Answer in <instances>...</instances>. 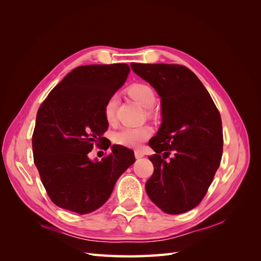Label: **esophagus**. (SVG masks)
Masks as SVG:
<instances>
[{
    "instance_id": "obj_1",
    "label": "esophagus",
    "mask_w": 261,
    "mask_h": 261,
    "mask_svg": "<svg viewBox=\"0 0 261 261\" xmlns=\"http://www.w3.org/2000/svg\"><path fill=\"white\" fill-rule=\"evenodd\" d=\"M144 156V153L141 152V151H138V150H136L135 151V158L136 159H140V158H143Z\"/></svg>"
}]
</instances>
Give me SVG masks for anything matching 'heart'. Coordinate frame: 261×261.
Wrapping results in <instances>:
<instances>
[{
  "mask_svg": "<svg viewBox=\"0 0 261 261\" xmlns=\"http://www.w3.org/2000/svg\"><path fill=\"white\" fill-rule=\"evenodd\" d=\"M129 96L135 99L139 105L145 108H150L154 105L156 100L155 91L151 86L145 83H135L128 87L127 89ZM117 105L116 94L110 97L103 108L105 117L108 122H112L115 110ZM152 135V128L148 125L138 126V127H130V126H125L120 129H117L113 134V140L116 145L128 147V148H137L141 144L145 143L147 139Z\"/></svg>",
  "mask_w": 261,
  "mask_h": 261,
  "instance_id": "heart-1",
  "label": "heart"
}]
</instances>
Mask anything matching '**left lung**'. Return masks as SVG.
I'll return each mask as SVG.
<instances>
[{
    "label": "left lung",
    "instance_id": "obj_1",
    "mask_svg": "<svg viewBox=\"0 0 261 261\" xmlns=\"http://www.w3.org/2000/svg\"><path fill=\"white\" fill-rule=\"evenodd\" d=\"M130 67L161 97L162 125L149 141L155 153L149 156L154 170L146 192L165 213L189 211L206 196L220 167L223 132L219 110L186 66L132 63Z\"/></svg>",
    "mask_w": 261,
    "mask_h": 261
}]
</instances>
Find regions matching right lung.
<instances>
[{
	"label": "right lung",
	"instance_id": "1",
	"mask_svg": "<svg viewBox=\"0 0 261 261\" xmlns=\"http://www.w3.org/2000/svg\"><path fill=\"white\" fill-rule=\"evenodd\" d=\"M129 70L122 63L76 67L39 108L34 162L46 194L60 208L80 215L97 210L111 196L117 178L135 162L134 151L118 145L100 162L88 158L94 146L103 143L102 134L109 126L106 102Z\"/></svg>",
	"mask_w": 261,
	"mask_h": 261
}]
</instances>
